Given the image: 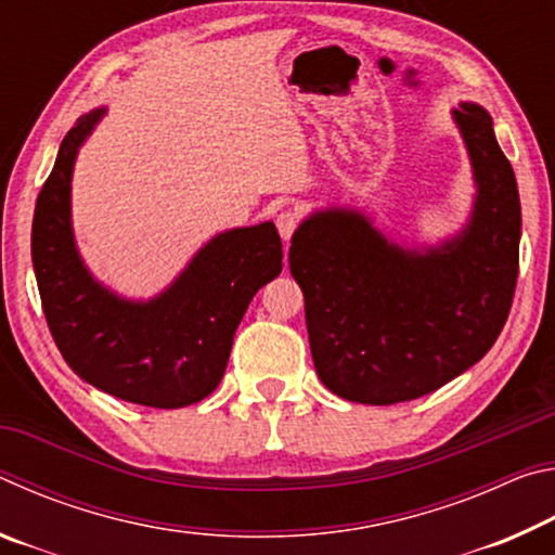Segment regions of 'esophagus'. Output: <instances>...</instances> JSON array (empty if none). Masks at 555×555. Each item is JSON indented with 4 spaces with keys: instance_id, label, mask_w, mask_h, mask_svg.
Here are the masks:
<instances>
[{
    "instance_id": "obj_1",
    "label": "esophagus",
    "mask_w": 555,
    "mask_h": 555,
    "mask_svg": "<svg viewBox=\"0 0 555 555\" xmlns=\"http://www.w3.org/2000/svg\"><path fill=\"white\" fill-rule=\"evenodd\" d=\"M276 228H279L281 240L288 242V240H291V234H294V232H296V228H298V215H296L294 210H284V212H279V215H276Z\"/></svg>"
}]
</instances>
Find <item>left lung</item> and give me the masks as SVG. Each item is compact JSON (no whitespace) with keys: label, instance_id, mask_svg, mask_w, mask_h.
<instances>
[{"label":"left lung","instance_id":"obj_1","mask_svg":"<svg viewBox=\"0 0 555 555\" xmlns=\"http://www.w3.org/2000/svg\"><path fill=\"white\" fill-rule=\"evenodd\" d=\"M453 121L475 178L465 228L401 244L357 208L315 210L291 237L315 372L337 397L372 406L436 391L480 362L509 315L521 205L492 117L460 102Z\"/></svg>","mask_w":555,"mask_h":555}]
</instances>
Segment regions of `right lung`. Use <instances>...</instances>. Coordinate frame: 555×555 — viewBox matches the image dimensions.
<instances>
[{
  "mask_svg": "<svg viewBox=\"0 0 555 555\" xmlns=\"http://www.w3.org/2000/svg\"><path fill=\"white\" fill-rule=\"evenodd\" d=\"M107 115L95 107L65 134L36 201L31 259L46 321L63 360L92 387L152 409L208 397L228 367L232 337L257 291L281 274L274 222L215 234L162 294H115L82 261L70 220L80 146Z\"/></svg>",
  "mask_w": 555,
  "mask_h": 555,
  "instance_id": "obj_1",
  "label": "right lung"
}]
</instances>
